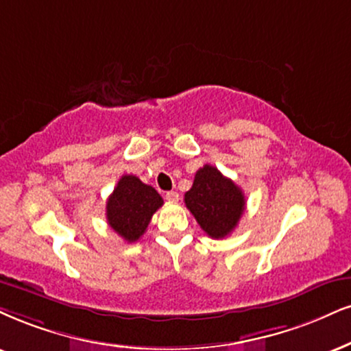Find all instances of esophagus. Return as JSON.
Masks as SVG:
<instances>
[{
    "label": "esophagus",
    "instance_id": "esophagus-1",
    "mask_svg": "<svg viewBox=\"0 0 351 351\" xmlns=\"http://www.w3.org/2000/svg\"><path fill=\"white\" fill-rule=\"evenodd\" d=\"M166 200L171 202V203H177V202H179V193L174 192V190H171V192L166 193Z\"/></svg>",
    "mask_w": 351,
    "mask_h": 351
}]
</instances>
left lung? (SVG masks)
<instances>
[{"label": "left lung", "mask_w": 351, "mask_h": 351, "mask_svg": "<svg viewBox=\"0 0 351 351\" xmlns=\"http://www.w3.org/2000/svg\"><path fill=\"white\" fill-rule=\"evenodd\" d=\"M184 200L200 228L213 239L231 234L245 208L242 190L210 164L198 169Z\"/></svg>", "instance_id": "8db88e82"}]
</instances>
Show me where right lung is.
<instances>
[{"label": "right lung", "instance_id": "right-lung-1", "mask_svg": "<svg viewBox=\"0 0 351 351\" xmlns=\"http://www.w3.org/2000/svg\"><path fill=\"white\" fill-rule=\"evenodd\" d=\"M162 197L151 185L143 184L136 176H122L107 200V223L127 242H135L162 206Z\"/></svg>", "mask_w": 351, "mask_h": 351}]
</instances>
